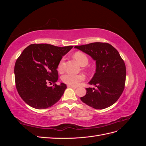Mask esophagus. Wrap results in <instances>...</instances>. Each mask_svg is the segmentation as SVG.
Wrapping results in <instances>:
<instances>
[{"mask_svg": "<svg viewBox=\"0 0 146 146\" xmlns=\"http://www.w3.org/2000/svg\"><path fill=\"white\" fill-rule=\"evenodd\" d=\"M68 87L69 88H72L73 89H76L77 86H72V85H68Z\"/></svg>", "mask_w": 146, "mask_h": 146, "instance_id": "esophagus-1", "label": "esophagus"}]
</instances>
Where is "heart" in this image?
<instances>
[{
	"instance_id": "1",
	"label": "heart",
	"mask_w": 146,
	"mask_h": 146,
	"mask_svg": "<svg viewBox=\"0 0 146 146\" xmlns=\"http://www.w3.org/2000/svg\"><path fill=\"white\" fill-rule=\"evenodd\" d=\"M75 59L77 62L80 64L82 66H85L88 63V58L87 56L80 52H76L74 55ZM63 62L64 58H62L58 64V70L60 72H61L63 70ZM62 80L66 84H68L69 85L76 86L79 83L83 82L85 80V76L83 74H77L74 75L72 74H66L61 77Z\"/></svg>"
}]
</instances>
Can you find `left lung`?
Here are the masks:
<instances>
[{
  "instance_id": "obj_1",
  "label": "left lung",
  "mask_w": 146,
  "mask_h": 146,
  "mask_svg": "<svg viewBox=\"0 0 146 146\" xmlns=\"http://www.w3.org/2000/svg\"><path fill=\"white\" fill-rule=\"evenodd\" d=\"M76 48L82 50L96 61V69L86 94L80 98L83 103L95 109H104L113 105L124 90L126 68L119 53L106 42H92Z\"/></svg>"
}]
</instances>
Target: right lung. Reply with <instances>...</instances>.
<instances>
[{
	"instance_id": "add662e5",
	"label": "right lung",
	"mask_w": 146,
	"mask_h": 146,
	"mask_svg": "<svg viewBox=\"0 0 146 146\" xmlns=\"http://www.w3.org/2000/svg\"><path fill=\"white\" fill-rule=\"evenodd\" d=\"M72 46L57 47L48 44H32L26 47L15 66V83L21 98L30 107L45 109L56 104L67 88L55 83L58 64ZM48 83L54 84L48 87Z\"/></svg>"
}]
</instances>
